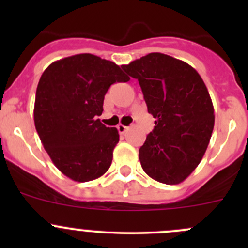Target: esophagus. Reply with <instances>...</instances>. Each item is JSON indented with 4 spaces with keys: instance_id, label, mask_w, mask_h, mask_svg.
<instances>
[{
    "instance_id": "esophagus-1",
    "label": "esophagus",
    "mask_w": 248,
    "mask_h": 248,
    "mask_svg": "<svg viewBox=\"0 0 248 248\" xmlns=\"http://www.w3.org/2000/svg\"><path fill=\"white\" fill-rule=\"evenodd\" d=\"M127 129H128V127L124 126V124H119V126H117V131H119L120 134H124Z\"/></svg>"
}]
</instances>
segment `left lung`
<instances>
[{
    "mask_svg": "<svg viewBox=\"0 0 248 248\" xmlns=\"http://www.w3.org/2000/svg\"><path fill=\"white\" fill-rule=\"evenodd\" d=\"M121 67L138 79L147 111L156 119L139 149L142 169L162 184H180L201 163L214 129V106L202 77L161 52Z\"/></svg>",
    "mask_w": 248,
    "mask_h": 248,
    "instance_id": "8db88e82",
    "label": "left lung"
}]
</instances>
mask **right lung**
Returning <instances> with one entry per match:
<instances>
[{
    "mask_svg": "<svg viewBox=\"0 0 248 248\" xmlns=\"http://www.w3.org/2000/svg\"><path fill=\"white\" fill-rule=\"evenodd\" d=\"M128 80L116 63L92 54L52 62L42 74L34 126L52 163L73 181H92L109 169L120 136L97 117L110 85Z\"/></svg>",
    "mask_w": 248,
    "mask_h": 248,
    "instance_id": "add662e5",
    "label": "right lung"
}]
</instances>
